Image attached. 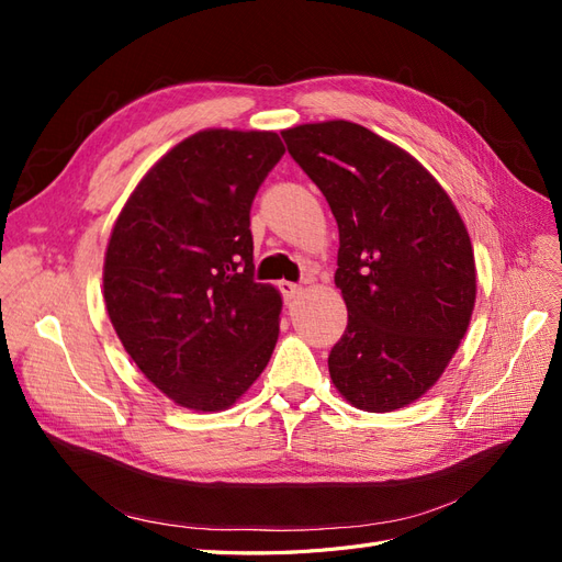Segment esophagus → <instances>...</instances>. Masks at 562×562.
Instances as JSON below:
<instances>
[{"label": "esophagus", "mask_w": 562, "mask_h": 562, "mask_svg": "<svg viewBox=\"0 0 562 562\" xmlns=\"http://www.w3.org/2000/svg\"><path fill=\"white\" fill-rule=\"evenodd\" d=\"M279 291L283 293V300H285V302H293V300L300 295L302 285L291 283V281H279Z\"/></svg>", "instance_id": "obj_1"}]
</instances>
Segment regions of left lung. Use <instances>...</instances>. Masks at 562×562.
Listing matches in <instances>:
<instances>
[{
    "mask_svg": "<svg viewBox=\"0 0 562 562\" xmlns=\"http://www.w3.org/2000/svg\"><path fill=\"white\" fill-rule=\"evenodd\" d=\"M337 220L335 285L349 323L328 356L335 389L368 413L419 401L471 323L475 260L462 215L411 151L330 119L281 131Z\"/></svg>",
    "mask_w": 562,
    "mask_h": 562,
    "instance_id": "obj_1",
    "label": "left lung"
}]
</instances>
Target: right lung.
I'll list each match as a JSON object with an SVG mask.
<instances>
[{
    "mask_svg": "<svg viewBox=\"0 0 562 562\" xmlns=\"http://www.w3.org/2000/svg\"><path fill=\"white\" fill-rule=\"evenodd\" d=\"M283 151L274 131H199L149 168L114 220L103 265L112 328L187 411H227L277 347L283 300L252 281L250 203Z\"/></svg>",
    "mask_w": 562,
    "mask_h": 562,
    "instance_id": "1",
    "label": "right lung"
}]
</instances>
